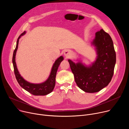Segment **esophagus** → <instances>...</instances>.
<instances>
[{
	"label": "esophagus",
	"mask_w": 129,
	"mask_h": 129,
	"mask_svg": "<svg viewBox=\"0 0 129 129\" xmlns=\"http://www.w3.org/2000/svg\"><path fill=\"white\" fill-rule=\"evenodd\" d=\"M64 55L66 58H70L72 55V52L70 50H66L64 52Z\"/></svg>",
	"instance_id": "esophagus-1"
}]
</instances>
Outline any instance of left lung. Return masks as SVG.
Segmentation results:
<instances>
[{
    "instance_id": "left-lung-1",
    "label": "left lung",
    "mask_w": 129,
    "mask_h": 129,
    "mask_svg": "<svg viewBox=\"0 0 129 129\" xmlns=\"http://www.w3.org/2000/svg\"><path fill=\"white\" fill-rule=\"evenodd\" d=\"M92 44L96 47L97 58L91 65L68 61L75 82L80 89L89 93L97 92L106 87L112 79L116 54L112 39L103 29L96 33Z\"/></svg>"
}]
</instances>
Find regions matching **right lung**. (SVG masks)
<instances>
[{"instance_id": "add662e5", "label": "right lung", "mask_w": 129, "mask_h": 129, "mask_svg": "<svg viewBox=\"0 0 129 129\" xmlns=\"http://www.w3.org/2000/svg\"><path fill=\"white\" fill-rule=\"evenodd\" d=\"M25 33V32L24 31L19 37L17 41L16 49L13 54L12 63L13 69H14V72L16 78L20 86L32 94H33V95L35 96L46 95V94L51 93L54 88V87H55V77L56 72L59 65H60V63L64 59V58L62 56H60L55 60V63H54L52 66L50 75L45 82L41 84H32L27 82V81L24 80L23 77L20 75L17 67L16 63V54L18 47L19 40L20 37L24 35Z\"/></svg>"}]
</instances>
